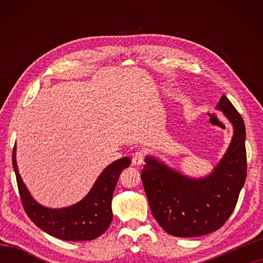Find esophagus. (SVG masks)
<instances>
[{
  "mask_svg": "<svg viewBox=\"0 0 263 263\" xmlns=\"http://www.w3.org/2000/svg\"><path fill=\"white\" fill-rule=\"evenodd\" d=\"M142 161H144V153L141 151H137L132 154V162L135 166H140Z\"/></svg>",
  "mask_w": 263,
  "mask_h": 263,
  "instance_id": "obj_1",
  "label": "esophagus"
}]
</instances>
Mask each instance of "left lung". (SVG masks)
Masks as SVG:
<instances>
[{"label":"left lung","instance_id":"left-lung-1","mask_svg":"<svg viewBox=\"0 0 263 263\" xmlns=\"http://www.w3.org/2000/svg\"><path fill=\"white\" fill-rule=\"evenodd\" d=\"M232 124L228 149L210 174L190 177L147 155L141 180L155 220L168 234L201 237L220 229L233 212L246 181V128L225 95L216 106Z\"/></svg>","mask_w":263,"mask_h":263}]
</instances>
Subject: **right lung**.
<instances>
[{
  "mask_svg": "<svg viewBox=\"0 0 263 263\" xmlns=\"http://www.w3.org/2000/svg\"><path fill=\"white\" fill-rule=\"evenodd\" d=\"M130 164L128 157L110 163L81 201L66 208L52 209L42 205L30 194L17 167L16 146L12 152V166L26 215L44 232L67 241L94 240L108 230L112 221L111 201L116 184L121 173Z\"/></svg>",
  "mask_w": 263,
  "mask_h": 263,
  "instance_id": "add662e5",
  "label": "right lung"
}]
</instances>
